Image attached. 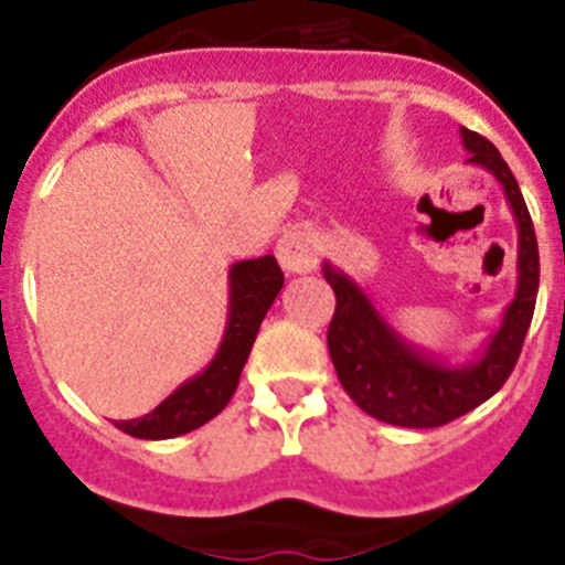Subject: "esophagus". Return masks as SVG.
<instances>
[{
  "mask_svg": "<svg viewBox=\"0 0 565 565\" xmlns=\"http://www.w3.org/2000/svg\"><path fill=\"white\" fill-rule=\"evenodd\" d=\"M277 260L288 274H308L317 268L319 248L317 235L308 230L286 232L277 243Z\"/></svg>",
  "mask_w": 565,
  "mask_h": 565,
  "instance_id": "1",
  "label": "esophagus"
}]
</instances>
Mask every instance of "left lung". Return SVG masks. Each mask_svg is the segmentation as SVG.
<instances>
[{
    "instance_id": "8db88e82",
    "label": "left lung",
    "mask_w": 565,
    "mask_h": 565,
    "mask_svg": "<svg viewBox=\"0 0 565 565\" xmlns=\"http://www.w3.org/2000/svg\"><path fill=\"white\" fill-rule=\"evenodd\" d=\"M468 162L495 175L519 224V286L507 305L501 328L468 364L451 366L439 355L408 344L361 291L353 277L324 263L322 271L335 294V313L328 328V350L344 392L375 420L403 428H437L457 420L493 397L519 361L524 335L535 313L541 260L535 226L519 181L499 148L482 134L459 128Z\"/></svg>"
}]
</instances>
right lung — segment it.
<instances>
[{"label": "right lung", "instance_id": "obj_1", "mask_svg": "<svg viewBox=\"0 0 565 565\" xmlns=\"http://www.w3.org/2000/svg\"><path fill=\"white\" fill-rule=\"evenodd\" d=\"M286 277L274 255L241 260L230 268V313L218 353L204 372L184 381L153 412L137 420H114V426L139 439H170L210 423L235 395L260 322L277 299Z\"/></svg>", "mask_w": 565, "mask_h": 565}]
</instances>
